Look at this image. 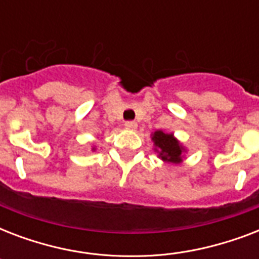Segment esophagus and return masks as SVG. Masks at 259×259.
Segmentation results:
<instances>
[{
    "label": "esophagus",
    "instance_id": "1",
    "mask_svg": "<svg viewBox=\"0 0 259 259\" xmlns=\"http://www.w3.org/2000/svg\"><path fill=\"white\" fill-rule=\"evenodd\" d=\"M125 127L129 130H136L137 129V123L134 121H126L125 122Z\"/></svg>",
    "mask_w": 259,
    "mask_h": 259
}]
</instances>
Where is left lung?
Masks as SVG:
<instances>
[{"label":"left lung","mask_w":259,"mask_h":259,"mask_svg":"<svg viewBox=\"0 0 259 259\" xmlns=\"http://www.w3.org/2000/svg\"><path fill=\"white\" fill-rule=\"evenodd\" d=\"M152 140H153L156 150H157L158 156L162 161L175 162V164L181 162L183 148L176 138L173 137V134L164 133L161 130H157L153 133Z\"/></svg>","instance_id":"obj_1"}]
</instances>
